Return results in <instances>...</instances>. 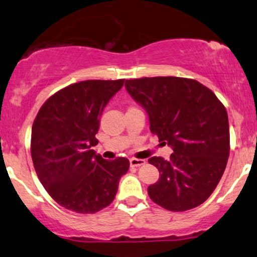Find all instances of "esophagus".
Returning <instances> with one entry per match:
<instances>
[{
    "instance_id": "34e87169",
    "label": "esophagus",
    "mask_w": 257,
    "mask_h": 257,
    "mask_svg": "<svg viewBox=\"0 0 257 257\" xmlns=\"http://www.w3.org/2000/svg\"><path fill=\"white\" fill-rule=\"evenodd\" d=\"M145 161L144 159H138V158H131L130 159V165L131 166H136V168H138V166H142L145 164Z\"/></svg>"
}]
</instances>
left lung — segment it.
<instances>
[{
    "label": "left lung",
    "mask_w": 257,
    "mask_h": 257,
    "mask_svg": "<svg viewBox=\"0 0 257 257\" xmlns=\"http://www.w3.org/2000/svg\"><path fill=\"white\" fill-rule=\"evenodd\" d=\"M125 87L148 112L150 131L173 149L169 161L149 159L159 171L158 181L148 188L150 198L170 211L201 205L221 181L230 152L224 105L194 79H131Z\"/></svg>",
    "instance_id": "obj_1"
}]
</instances>
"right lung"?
I'll use <instances>...</instances> for the list:
<instances>
[{"label":"right lung","mask_w":257,"mask_h":257,"mask_svg":"<svg viewBox=\"0 0 257 257\" xmlns=\"http://www.w3.org/2000/svg\"><path fill=\"white\" fill-rule=\"evenodd\" d=\"M124 79L85 80L60 89L39 109L32 127L31 153L36 175L62 208L94 214L113 202L127 158L105 161L92 146L99 118Z\"/></svg>","instance_id":"1"}]
</instances>
